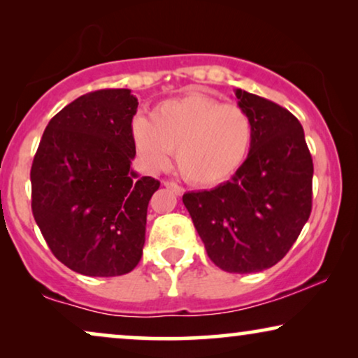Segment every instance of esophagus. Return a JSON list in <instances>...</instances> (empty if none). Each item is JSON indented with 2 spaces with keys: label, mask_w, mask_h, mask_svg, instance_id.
<instances>
[{
  "label": "esophagus",
  "mask_w": 358,
  "mask_h": 358,
  "mask_svg": "<svg viewBox=\"0 0 358 358\" xmlns=\"http://www.w3.org/2000/svg\"><path fill=\"white\" fill-rule=\"evenodd\" d=\"M163 185H164V187H168V189L173 190L176 195H182L184 194V189L180 187V185L176 184V182H173V180H164Z\"/></svg>",
  "instance_id": "esophagus-1"
}]
</instances>
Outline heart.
<instances>
[{"label":"heart","instance_id":"obj_1","mask_svg":"<svg viewBox=\"0 0 358 358\" xmlns=\"http://www.w3.org/2000/svg\"><path fill=\"white\" fill-rule=\"evenodd\" d=\"M252 138V120L243 107L200 92L161 102L150 120L138 117L131 124V140L145 168L166 169L176 150L179 171L195 185L231 178L246 161Z\"/></svg>","mask_w":358,"mask_h":358}]
</instances>
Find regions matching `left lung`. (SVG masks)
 <instances>
[{
  "label": "left lung",
  "mask_w": 358,
  "mask_h": 358,
  "mask_svg": "<svg viewBox=\"0 0 358 358\" xmlns=\"http://www.w3.org/2000/svg\"><path fill=\"white\" fill-rule=\"evenodd\" d=\"M251 117L252 146L231 180L182 202L215 266L261 272L290 251L311 213L313 159L295 115L275 102L236 90Z\"/></svg>",
  "instance_id": "left-lung-1"
}]
</instances>
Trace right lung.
Returning <instances> with one entry per match:
<instances>
[{
	"label": "right lung",
	"instance_id": "1",
	"mask_svg": "<svg viewBox=\"0 0 358 358\" xmlns=\"http://www.w3.org/2000/svg\"><path fill=\"white\" fill-rule=\"evenodd\" d=\"M136 107L130 90L78 97L48 122L34 156V218L53 256L83 275H124L143 254L159 180L130 168Z\"/></svg>",
	"mask_w": 358,
	"mask_h": 358
}]
</instances>
